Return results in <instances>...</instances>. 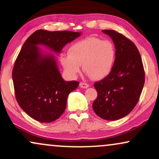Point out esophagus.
Instances as JSON below:
<instances>
[{
	"label": "esophagus",
	"instance_id": "34e87169",
	"mask_svg": "<svg viewBox=\"0 0 159 159\" xmlns=\"http://www.w3.org/2000/svg\"><path fill=\"white\" fill-rule=\"evenodd\" d=\"M80 87L82 88H88V87H89V84L87 83H84V82H80Z\"/></svg>",
	"mask_w": 159,
	"mask_h": 159
}]
</instances>
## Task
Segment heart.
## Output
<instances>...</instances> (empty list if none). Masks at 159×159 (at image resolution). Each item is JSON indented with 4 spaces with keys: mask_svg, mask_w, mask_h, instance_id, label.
<instances>
[{
    "mask_svg": "<svg viewBox=\"0 0 159 159\" xmlns=\"http://www.w3.org/2000/svg\"><path fill=\"white\" fill-rule=\"evenodd\" d=\"M115 61V48L112 42L97 37L78 41L69 49V55L60 57L66 75L75 78L84 71L94 80H102L112 71Z\"/></svg>",
    "mask_w": 159,
    "mask_h": 159,
    "instance_id": "heart-1",
    "label": "heart"
}]
</instances>
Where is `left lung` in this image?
I'll use <instances>...</instances> for the list:
<instances>
[{
  "mask_svg": "<svg viewBox=\"0 0 159 159\" xmlns=\"http://www.w3.org/2000/svg\"><path fill=\"white\" fill-rule=\"evenodd\" d=\"M102 32L114 42L115 61L110 75L95 82L98 96L93 109L104 120H116L137 105L145 83V71L139 50L131 40L113 30Z\"/></svg>",
  "mask_w": 159,
  "mask_h": 159,
  "instance_id": "obj_1",
  "label": "left lung"
}]
</instances>
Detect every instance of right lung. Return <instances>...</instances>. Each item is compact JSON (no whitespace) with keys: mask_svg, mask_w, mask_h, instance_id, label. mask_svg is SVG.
Segmentation results:
<instances>
[{"mask_svg":"<svg viewBox=\"0 0 159 159\" xmlns=\"http://www.w3.org/2000/svg\"><path fill=\"white\" fill-rule=\"evenodd\" d=\"M81 34L38 30L22 45L14 63L12 80L18 104L34 120L50 123L59 118L66 110L69 94L79 85L77 81H65L55 55L44 52L39 46L59 54L66 44Z\"/></svg>","mask_w":159,"mask_h":159,"instance_id":"right-lung-1","label":"right lung"}]
</instances>
